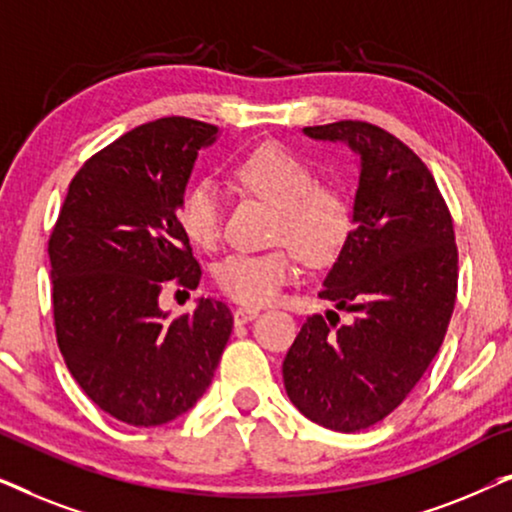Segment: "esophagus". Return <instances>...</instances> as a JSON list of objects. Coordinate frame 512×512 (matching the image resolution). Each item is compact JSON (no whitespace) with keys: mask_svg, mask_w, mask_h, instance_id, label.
I'll return each instance as SVG.
<instances>
[{"mask_svg":"<svg viewBox=\"0 0 512 512\" xmlns=\"http://www.w3.org/2000/svg\"><path fill=\"white\" fill-rule=\"evenodd\" d=\"M258 307H237L235 310V324H247V321H251V319H256L258 317Z\"/></svg>","mask_w":512,"mask_h":512,"instance_id":"34e87169","label":"esophagus"}]
</instances>
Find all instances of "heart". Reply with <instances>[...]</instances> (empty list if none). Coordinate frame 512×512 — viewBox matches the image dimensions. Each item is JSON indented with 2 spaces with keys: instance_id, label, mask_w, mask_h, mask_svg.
<instances>
[{
  "instance_id": "obj_1",
  "label": "heart",
  "mask_w": 512,
  "mask_h": 512,
  "mask_svg": "<svg viewBox=\"0 0 512 512\" xmlns=\"http://www.w3.org/2000/svg\"><path fill=\"white\" fill-rule=\"evenodd\" d=\"M233 181L244 193L277 209L275 242L263 254H230L216 265L219 289L240 305H265L298 272V254L312 265L333 261L352 230V212L340 193L321 188L317 174L279 146H258L233 165ZM177 226L200 249L221 237V195L212 181H195L177 205Z\"/></svg>"
}]
</instances>
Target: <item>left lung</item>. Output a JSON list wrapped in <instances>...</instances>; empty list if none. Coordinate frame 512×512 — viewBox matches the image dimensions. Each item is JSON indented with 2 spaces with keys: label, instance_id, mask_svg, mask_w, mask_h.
Masks as SVG:
<instances>
[{
  "label": "left lung",
  "instance_id": "1",
  "mask_svg": "<svg viewBox=\"0 0 512 512\" xmlns=\"http://www.w3.org/2000/svg\"><path fill=\"white\" fill-rule=\"evenodd\" d=\"M303 132L359 156L354 230L319 293L354 321L333 331L328 314L307 317L284 387L307 419L352 433L394 412L438 354L457 300V244L436 179L401 139L363 121Z\"/></svg>",
  "mask_w": 512,
  "mask_h": 512
}]
</instances>
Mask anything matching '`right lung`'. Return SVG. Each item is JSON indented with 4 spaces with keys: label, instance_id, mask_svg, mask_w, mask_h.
Returning <instances> with one entry per match:
<instances>
[{
    "label": "right lung",
    "instance_id": "1",
    "mask_svg": "<svg viewBox=\"0 0 512 512\" xmlns=\"http://www.w3.org/2000/svg\"><path fill=\"white\" fill-rule=\"evenodd\" d=\"M219 135L181 116L125 132L76 172L48 242L55 335L69 373L130 426H160L191 410L233 331L221 300L198 298L181 317L158 305L170 279L200 284L177 205L198 151Z\"/></svg>",
    "mask_w": 512,
    "mask_h": 512
}]
</instances>
